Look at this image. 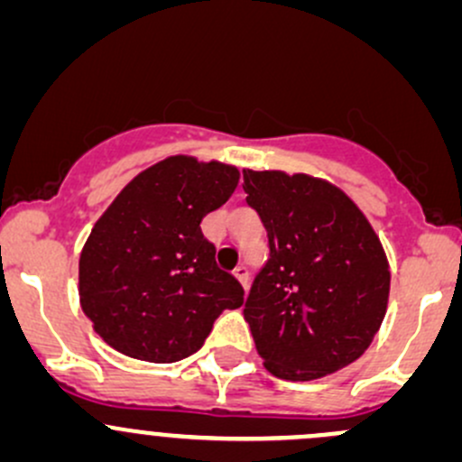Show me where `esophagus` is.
<instances>
[{"label":"esophagus","instance_id":"esophagus-1","mask_svg":"<svg viewBox=\"0 0 462 462\" xmlns=\"http://www.w3.org/2000/svg\"><path fill=\"white\" fill-rule=\"evenodd\" d=\"M235 276H236V281L241 282L243 287H247V281H250V272H247V267L245 265H239L235 270Z\"/></svg>","mask_w":462,"mask_h":462}]
</instances>
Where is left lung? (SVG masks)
<instances>
[{
    "label": "left lung",
    "instance_id": "8db88e82",
    "mask_svg": "<svg viewBox=\"0 0 462 462\" xmlns=\"http://www.w3.org/2000/svg\"><path fill=\"white\" fill-rule=\"evenodd\" d=\"M270 258L243 316L272 374L311 382L362 357L388 307L390 267L364 212L331 181L243 169Z\"/></svg>",
    "mask_w": 462,
    "mask_h": 462
}]
</instances>
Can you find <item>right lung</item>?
Returning <instances> with one entry per match:
<instances>
[{
	"instance_id": "right-lung-1",
	"label": "right lung",
	"mask_w": 462,
	"mask_h": 462,
	"mask_svg": "<svg viewBox=\"0 0 462 462\" xmlns=\"http://www.w3.org/2000/svg\"><path fill=\"white\" fill-rule=\"evenodd\" d=\"M239 169L173 155L135 175L85 241L79 296L111 348L151 364H173L204 346L243 287L215 261L201 235L208 212L226 204Z\"/></svg>"
}]
</instances>
